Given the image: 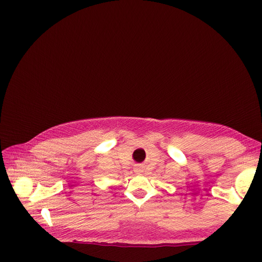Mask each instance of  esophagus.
<instances>
[{"mask_svg":"<svg viewBox=\"0 0 262 262\" xmlns=\"http://www.w3.org/2000/svg\"><path fill=\"white\" fill-rule=\"evenodd\" d=\"M134 171H136L137 173H140L142 171L141 166H136V167H134Z\"/></svg>","mask_w":262,"mask_h":262,"instance_id":"1","label":"esophagus"}]
</instances>
